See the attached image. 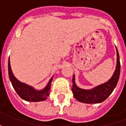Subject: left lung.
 Returning <instances> with one entry per match:
<instances>
[{
	"label": "left lung",
	"instance_id": "obj_1",
	"mask_svg": "<svg viewBox=\"0 0 126 126\" xmlns=\"http://www.w3.org/2000/svg\"><path fill=\"white\" fill-rule=\"evenodd\" d=\"M116 66L114 71V74L111 79L108 81L105 82L102 84H100L97 86H95L92 89H83L80 88L75 82V75L74 74L72 79V87L71 90L73 92L74 96L76 99L80 102L87 103V104H97L104 102L105 99L109 97L116 88L117 83L119 81L121 64L119 60V55L118 50L116 47Z\"/></svg>",
	"mask_w": 126,
	"mask_h": 126
}]
</instances>
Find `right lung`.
<instances>
[{"label": "right lung", "instance_id": "1", "mask_svg": "<svg viewBox=\"0 0 126 126\" xmlns=\"http://www.w3.org/2000/svg\"><path fill=\"white\" fill-rule=\"evenodd\" d=\"M8 74L10 82L15 90L17 94L22 98L28 102H41L47 99V97L50 94L51 83L52 80L53 76L51 78L49 82L46 87L42 90H36L33 87L29 85H27L24 83H22L17 79L12 73L10 58L8 60Z\"/></svg>", "mask_w": 126, "mask_h": 126}]
</instances>
